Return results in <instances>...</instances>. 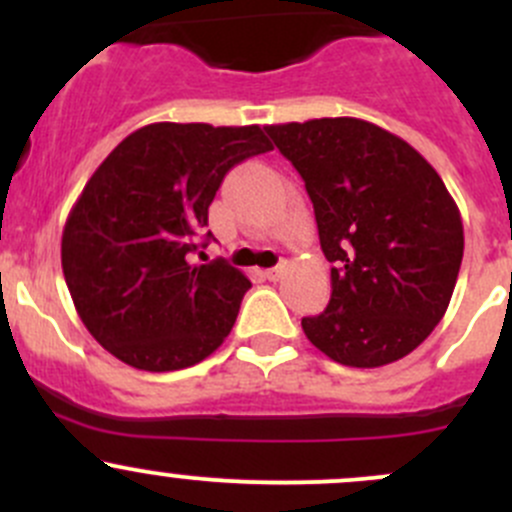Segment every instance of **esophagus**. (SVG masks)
Returning a JSON list of instances; mask_svg holds the SVG:
<instances>
[{"mask_svg":"<svg viewBox=\"0 0 512 512\" xmlns=\"http://www.w3.org/2000/svg\"><path fill=\"white\" fill-rule=\"evenodd\" d=\"M285 270H287V265H277V267H272V270H265V277L270 282H277L282 275H285Z\"/></svg>","mask_w":512,"mask_h":512,"instance_id":"1","label":"esophagus"}]
</instances>
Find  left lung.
I'll use <instances>...</instances> for the list:
<instances>
[{
	"instance_id": "obj_1",
	"label": "left lung",
	"mask_w": 512,
	"mask_h": 512,
	"mask_svg": "<svg viewBox=\"0 0 512 512\" xmlns=\"http://www.w3.org/2000/svg\"><path fill=\"white\" fill-rule=\"evenodd\" d=\"M314 205L332 297L309 342L354 369L411 354L451 302L463 260L456 200L414 146L361 118L265 126Z\"/></svg>"
}]
</instances>
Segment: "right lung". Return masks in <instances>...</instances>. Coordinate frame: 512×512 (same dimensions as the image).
<instances>
[{"label": "right lung", "mask_w": 512, "mask_h": 512, "mask_svg": "<svg viewBox=\"0 0 512 512\" xmlns=\"http://www.w3.org/2000/svg\"><path fill=\"white\" fill-rule=\"evenodd\" d=\"M267 151L260 126L163 121L133 131L98 165L66 218L61 267L106 352L133 369L178 371L225 342L250 280L223 260L190 265L188 255L227 170Z\"/></svg>", "instance_id": "obj_1"}]
</instances>
